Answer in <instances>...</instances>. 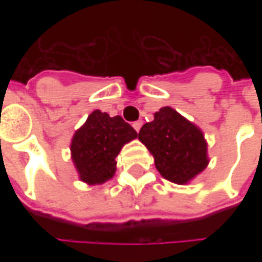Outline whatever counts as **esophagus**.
Segmentation results:
<instances>
[{
    "instance_id": "obj_1",
    "label": "esophagus",
    "mask_w": 262,
    "mask_h": 262,
    "mask_svg": "<svg viewBox=\"0 0 262 262\" xmlns=\"http://www.w3.org/2000/svg\"><path fill=\"white\" fill-rule=\"evenodd\" d=\"M142 125H143V120H136V122H133V127H135V130L136 132L140 130Z\"/></svg>"
}]
</instances>
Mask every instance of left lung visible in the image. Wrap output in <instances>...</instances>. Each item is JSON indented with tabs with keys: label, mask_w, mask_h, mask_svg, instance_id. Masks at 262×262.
I'll use <instances>...</instances> for the list:
<instances>
[{
	"label": "left lung",
	"mask_w": 262,
	"mask_h": 262,
	"mask_svg": "<svg viewBox=\"0 0 262 262\" xmlns=\"http://www.w3.org/2000/svg\"><path fill=\"white\" fill-rule=\"evenodd\" d=\"M139 140L153 154L160 174L176 184L191 181L209 163L202 132L170 106L142 126Z\"/></svg>",
	"instance_id": "obj_1"
}]
</instances>
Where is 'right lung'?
<instances>
[{
	"mask_svg": "<svg viewBox=\"0 0 262 262\" xmlns=\"http://www.w3.org/2000/svg\"><path fill=\"white\" fill-rule=\"evenodd\" d=\"M136 137V130L120 116L111 118L94 111L71 142V156L81 181L95 185L112 178L116 170L115 157L125 143Z\"/></svg>",
	"mask_w": 262,
	"mask_h": 262,
	"instance_id": "add662e5",
	"label": "right lung"
}]
</instances>
